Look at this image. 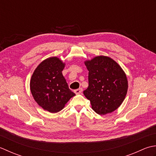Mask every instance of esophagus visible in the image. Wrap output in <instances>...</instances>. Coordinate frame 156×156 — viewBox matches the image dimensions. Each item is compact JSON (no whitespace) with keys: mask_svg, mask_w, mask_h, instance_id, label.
Returning <instances> with one entry per match:
<instances>
[{"mask_svg":"<svg viewBox=\"0 0 156 156\" xmlns=\"http://www.w3.org/2000/svg\"><path fill=\"white\" fill-rule=\"evenodd\" d=\"M82 91H83L82 88H79V89H77V90H75L74 91V92L76 94H80Z\"/></svg>","mask_w":156,"mask_h":156,"instance_id":"34e87169","label":"esophagus"}]
</instances>
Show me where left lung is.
Instances as JSON below:
<instances>
[{
    "instance_id": "1",
    "label": "left lung",
    "mask_w": 156,
    "mask_h": 156,
    "mask_svg": "<svg viewBox=\"0 0 156 156\" xmlns=\"http://www.w3.org/2000/svg\"><path fill=\"white\" fill-rule=\"evenodd\" d=\"M84 63L89 71V86L83 94L91 108L100 115L114 112L123 102L128 90L125 71L106 56H98Z\"/></svg>"
}]
</instances>
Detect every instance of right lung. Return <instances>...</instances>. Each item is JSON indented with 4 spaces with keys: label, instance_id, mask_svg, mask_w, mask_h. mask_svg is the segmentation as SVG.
I'll return each mask as SVG.
<instances>
[{
    "label": "right lung",
    "instance_id": "add662e5",
    "mask_svg": "<svg viewBox=\"0 0 156 156\" xmlns=\"http://www.w3.org/2000/svg\"><path fill=\"white\" fill-rule=\"evenodd\" d=\"M65 66L58 57H50L40 63L31 76L30 85L34 99L49 112H60L75 96L62 75Z\"/></svg>",
    "mask_w": 156,
    "mask_h": 156
}]
</instances>
